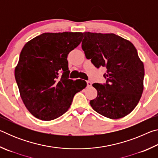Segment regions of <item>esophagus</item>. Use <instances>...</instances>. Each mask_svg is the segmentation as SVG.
<instances>
[{"label": "esophagus", "instance_id": "34e87169", "mask_svg": "<svg viewBox=\"0 0 158 158\" xmlns=\"http://www.w3.org/2000/svg\"><path fill=\"white\" fill-rule=\"evenodd\" d=\"M87 87H91L92 86V83L90 82V81H87Z\"/></svg>", "mask_w": 158, "mask_h": 158}]
</instances>
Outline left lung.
<instances>
[{
  "instance_id": "1",
  "label": "left lung",
  "mask_w": 158,
  "mask_h": 158,
  "mask_svg": "<svg viewBox=\"0 0 158 158\" xmlns=\"http://www.w3.org/2000/svg\"><path fill=\"white\" fill-rule=\"evenodd\" d=\"M81 47L96 68L105 67V84L94 83V110L111 119L125 117L137 105L143 90L144 66L132 42L114 33L85 32Z\"/></svg>"
}]
</instances>
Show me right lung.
Instances as JSON below:
<instances>
[{
	"label": "right lung",
	"instance_id": "add662e5",
	"mask_svg": "<svg viewBox=\"0 0 158 158\" xmlns=\"http://www.w3.org/2000/svg\"><path fill=\"white\" fill-rule=\"evenodd\" d=\"M80 32L44 33L21 50L15 69L20 96L37 118L52 121L68 110L74 95L86 87L84 80L68 78L69 53L82 40Z\"/></svg>",
	"mask_w": 158,
	"mask_h": 158
}]
</instances>
